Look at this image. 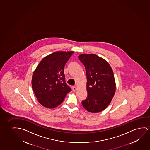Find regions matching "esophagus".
Returning <instances> with one entry per match:
<instances>
[{"label":"esophagus","mask_w":150,"mask_h":150,"mask_svg":"<svg viewBox=\"0 0 150 150\" xmlns=\"http://www.w3.org/2000/svg\"><path fill=\"white\" fill-rule=\"evenodd\" d=\"M77 90V88H76V86H73V92H75Z\"/></svg>","instance_id":"obj_1"}]
</instances>
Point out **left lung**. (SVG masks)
I'll use <instances>...</instances> for the list:
<instances>
[{
  "label": "left lung",
  "instance_id": "left-lung-1",
  "mask_svg": "<svg viewBox=\"0 0 150 150\" xmlns=\"http://www.w3.org/2000/svg\"><path fill=\"white\" fill-rule=\"evenodd\" d=\"M86 71L88 97L82 105L90 113H98L110 105L116 91L113 70L109 62L94 54L78 56Z\"/></svg>",
  "mask_w": 150,
  "mask_h": 150
}]
</instances>
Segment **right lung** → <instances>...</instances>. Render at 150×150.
I'll list each match as a JSON object with an SVG mask.
<instances>
[{"instance_id":"1","label":"right lung","mask_w":150,"mask_h":150,"mask_svg":"<svg viewBox=\"0 0 150 150\" xmlns=\"http://www.w3.org/2000/svg\"><path fill=\"white\" fill-rule=\"evenodd\" d=\"M74 51H57L41 60L33 72L32 86L38 101L53 109L60 105L71 89L65 81L64 69Z\"/></svg>"}]
</instances>
